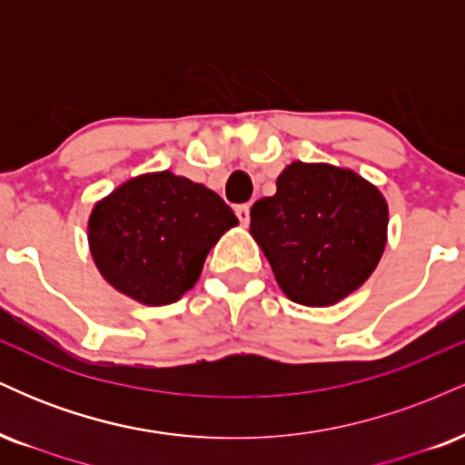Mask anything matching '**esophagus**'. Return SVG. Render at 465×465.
I'll return each mask as SVG.
<instances>
[{
	"instance_id": "obj_1",
	"label": "esophagus",
	"mask_w": 465,
	"mask_h": 465,
	"mask_svg": "<svg viewBox=\"0 0 465 465\" xmlns=\"http://www.w3.org/2000/svg\"><path fill=\"white\" fill-rule=\"evenodd\" d=\"M249 212H251V205H249V203H242V205H238V207H236V216H238L240 225H244V227L249 225Z\"/></svg>"
}]
</instances>
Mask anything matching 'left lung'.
Wrapping results in <instances>:
<instances>
[{
	"label": "left lung",
	"instance_id": "8db88e82",
	"mask_svg": "<svg viewBox=\"0 0 465 465\" xmlns=\"http://www.w3.org/2000/svg\"><path fill=\"white\" fill-rule=\"evenodd\" d=\"M382 192L354 170L292 162L273 196L251 207V236L284 295L302 306H332L365 284L387 244Z\"/></svg>",
	"mask_w": 465,
	"mask_h": 465
}]
</instances>
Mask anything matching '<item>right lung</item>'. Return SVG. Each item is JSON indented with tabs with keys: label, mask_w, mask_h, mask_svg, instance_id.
I'll use <instances>...</instances> for the list:
<instances>
[{
	"label": "right lung",
	"mask_w": 465,
	"mask_h": 465,
	"mask_svg": "<svg viewBox=\"0 0 465 465\" xmlns=\"http://www.w3.org/2000/svg\"><path fill=\"white\" fill-rule=\"evenodd\" d=\"M233 225L238 218L216 192L163 170L95 203L87 232L94 262L115 291L165 306L199 282L210 249Z\"/></svg>",
	"instance_id": "right-lung-1"
}]
</instances>
